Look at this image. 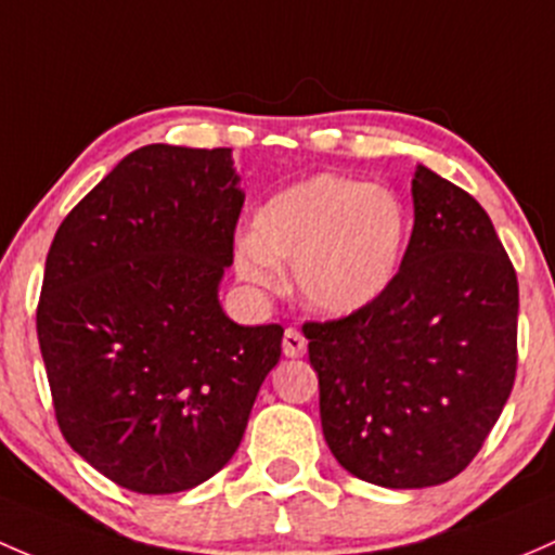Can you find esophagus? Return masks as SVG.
Listing matches in <instances>:
<instances>
[{"label":"esophagus","instance_id":"1","mask_svg":"<svg viewBox=\"0 0 555 555\" xmlns=\"http://www.w3.org/2000/svg\"><path fill=\"white\" fill-rule=\"evenodd\" d=\"M283 352L288 358H301L307 352V339L296 328H288L283 334Z\"/></svg>","mask_w":555,"mask_h":555}]
</instances>
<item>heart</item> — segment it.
I'll list each match as a JSON object with an SVG mask.
<instances>
[{
	"label": "heart",
	"instance_id": "obj_1",
	"mask_svg": "<svg viewBox=\"0 0 555 555\" xmlns=\"http://www.w3.org/2000/svg\"><path fill=\"white\" fill-rule=\"evenodd\" d=\"M237 243V272L259 288L280 283L278 261L296 267L301 296L325 315L374 305L398 275L409 219L390 190L320 173L272 194Z\"/></svg>",
	"mask_w": 555,
	"mask_h": 555
}]
</instances>
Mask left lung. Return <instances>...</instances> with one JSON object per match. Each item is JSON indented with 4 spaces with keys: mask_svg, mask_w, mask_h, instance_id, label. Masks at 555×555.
<instances>
[{
    "mask_svg": "<svg viewBox=\"0 0 555 555\" xmlns=\"http://www.w3.org/2000/svg\"><path fill=\"white\" fill-rule=\"evenodd\" d=\"M414 230L390 288L305 323L320 425L347 473L385 489L460 476L516 379L518 280L487 210L416 165Z\"/></svg>",
    "mask_w": 555,
    "mask_h": 555,
    "instance_id": "8db88e82",
    "label": "left lung"
}]
</instances>
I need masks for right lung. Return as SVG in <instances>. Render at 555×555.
<instances>
[{
    "instance_id": "right-lung-1",
    "label": "right lung",
    "mask_w": 555,
    "mask_h": 555,
    "mask_svg": "<svg viewBox=\"0 0 555 555\" xmlns=\"http://www.w3.org/2000/svg\"><path fill=\"white\" fill-rule=\"evenodd\" d=\"M232 150L130 152L55 232L37 336L66 443L117 487L176 494L232 460L283 328L219 305L245 194Z\"/></svg>"
}]
</instances>
